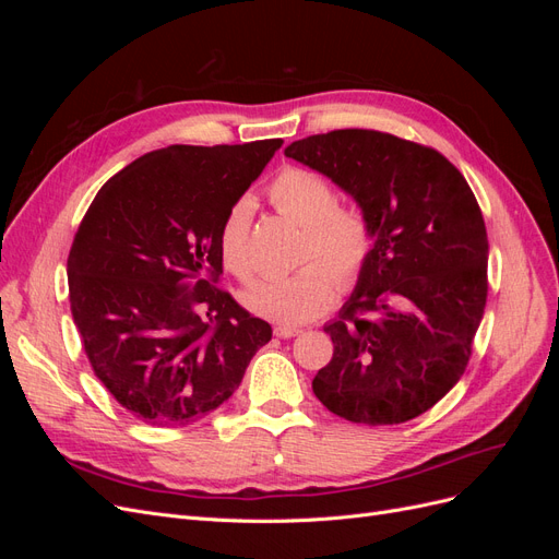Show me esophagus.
<instances>
[{
    "mask_svg": "<svg viewBox=\"0 0 559 559\" xmlns=\"http://www.w3.org/2000/svg\"><path fill=\"white\" fill-rule=\"evenodd\" d=\"M300 333H302V329H298V326H275L277 337H296Z\"/></svg>",
    "mask_w": 559,
    "mask_h": 559,
    "instance_id": "esophagus-1",
    "label": "esophagus"
}]
</instances>
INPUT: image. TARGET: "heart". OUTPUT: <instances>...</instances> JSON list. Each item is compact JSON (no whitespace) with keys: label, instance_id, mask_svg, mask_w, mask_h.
Masks as SVG:
<instances>
[{"label":"heart","instance_id":"b5f03b06","mask_svg":"<svg viewBox=\"0 0 559 559\" xmlns=\"http://www.w3.org/2000/svg\"><path fill=\"white\" fill-rule=\"evenodd\" d=\"M273 205L302 224L294 273L259 282L245 294V306L280 324H306L324 314L337 289L361 280L376 249V228L357 202H341L333 183L306 167H284L267 186ZM218 253L230 273L249 282L257 275L251 249V202L240 198L218 226Z\"/></svg>","mask_w":559,"mask_h":559}]
</instances>
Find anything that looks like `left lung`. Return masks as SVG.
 I'll list each match as a JSON object with an SVG mask.
<instances>
[{"label": "left lung", "mask_w": 559, "mask_h": 559, "mask_svg": "<svg viewBox=\"0 0 559 559\" xmlns=\"http://www.w3.org/2000/svg\"><path fill=\"white\" fill-rule=\"evenodd\" d=\"M284 154L368 212L376 249L324 331L314 396L357 425H403L460 382L487 302V230L464 175L436 148L380 130H331Z\"/></svg>", "instance_id": "obj_1"}]
</instances>
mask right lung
I'll list each match as a JSON object with an SVG mask.
<instances>
[{
  "instance_id": "right-lung-1",
  "label": "right lung",
  "mask_w": 559,
  "mask_h": 559,
  "mask_svg": "<svg viewBox=\"0 0 559 559\" xmlns=\"http://www.w3.org/2000/svg\"><path fill=\"white\" fill-rule=\"evenodd\" d=\"M282 140L151 151L114 175L67 259L70 306L97 380L154 427L233 396L273 329L218 284V226Z\"/></svg>"
}]
</instances>
